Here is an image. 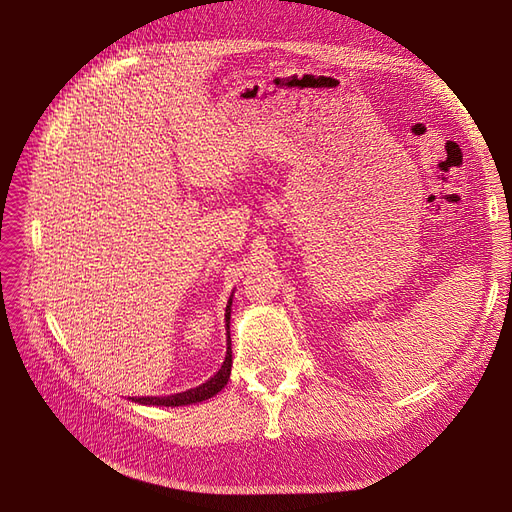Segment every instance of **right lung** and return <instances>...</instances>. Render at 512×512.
I'll return each instance as SVG.
<instances>
[{
  "mask_svg": "<svg viewBox=\"0 0 512 512\" xmlns=\"http://www.w3.org/2000/svg\"><path fill=\"white\" fill-rule=\"evenodd\" d=\"M231 305L233 301H228L226 305V334H228V322H231ZM231 366H233V349H231V334H228V345H226V358L222 362V368L218 373L205 381L199 387H192V390L180 392V394H171V396H142V398H133L139 404H152V407H184V404L192 402H203L211 396H216L222 387L226 385L228 377H231Z\"/></svg>",
  "mask_w": 512,
  "mask_h": 512,
  "instance_id": "obj_1",
  "label": "right lung"
}]
</instances>
